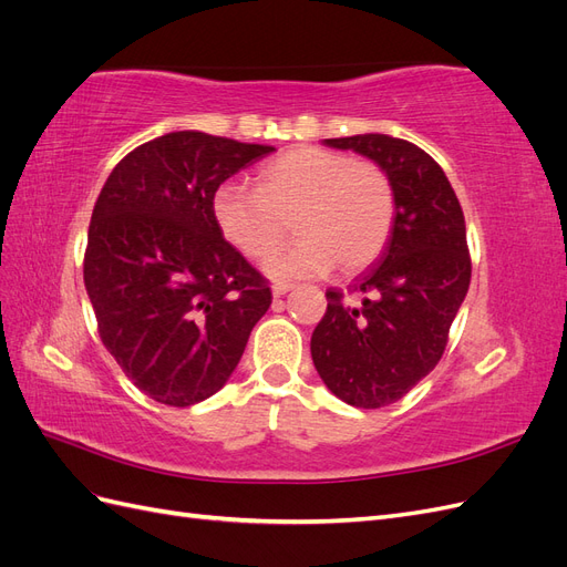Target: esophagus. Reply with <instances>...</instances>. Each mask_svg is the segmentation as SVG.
Returning a JSON list of instances; mask_svg holds the SVG:
<instances>
[{
  "instance_id": "obj_1",
  "label": "esophagus",
  "mask_w": 567,
  "mask_h": 567,
  "mask_svg": "<svg viewBox=\"0 0 567 567\" xmlns=\"http://www.w3.org/2000/svg\"><path fill=\"white\" fill-rule=\"evenodd\" d=\"M293 288V284H284V281H279V284H274L271 286V293H274V298H281V296H286L288 290Z\"/></svg>"
}]
</instances>
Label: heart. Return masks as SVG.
I'll return each mask as SVG.
<instances>
[{"mask_svg": "<svg viewBox=\"0 0 567 567\" xmlns=\"http://www.w3.org/2000/svg\"><path fill=\"white\" fill-rule=\"evenodd\" d=\"M213 213L221 236L250 260L277 250L293 219L300 238L274 255L267 271L274 279H302L333 265L357 274L379 260L392 236L398 198L379 163L298 146L262 169L257 188L219 186Z\"/></svg>", "mask_w": 567, "mask_h": 567, "instance_id": "b5f03b06", "label": "heart"}]
</instances>
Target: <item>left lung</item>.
<instances>
[{"instance_id": "8db88e82", "label": "left lung", "mask_w": 567, "mask_h": 567, "mask_svg": "<svg viewBox=\"0 0 567 567\" xmlns=\"http://www.w3.org/2000/svg\"><path fill=\"white\" fill-rule=\"evenodd\" d=\"M379 163L392 179L398 213L390 241L348 293L326 290L312 333L315 367L336 398L381 409L402 400L435 369L468 293L471 252L461 203L423 148L388 134L326 140Z\"/></svg>"}]
</instances>
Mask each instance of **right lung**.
Returning <instances> with one entry per match:
<instances>
[{
	"label": "right lung",
	"mask_w": 567,
	"mask_h": 567,
	"mask_svg": "<svg viewBox=\"0 0 567 567\" xmlns=\"http://www.w3.org/2000/svg\"><path fill=\"white\" fill-rule=\"evenodd\" d=\"M274 148L169 132L130 151L94 203L84 286L99 338L151 400L192 406L227 383L269 281L221 236V182Z\"/></svg>",
	"instance_id": "add662e5"
}]
</instances>
